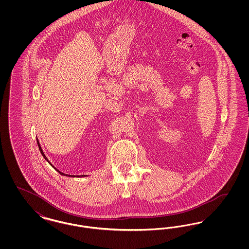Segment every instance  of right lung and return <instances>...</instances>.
Masks as SVG:
<instances>
[{"instance_id":"right-lung-1","label":"right lung","mask_w":249,"mask_h":249,"mask_svg":"<svg viewBox=\"0 0 249 249\" xmlns=\"http://www.w3.org/2000/svg\"><path fill=\"white\" fill-rule=\"evenodd\" d=\"M37 143H38V147H39V150H40V152H41V154L43 155V157L47 160L48 161V159H47V157H46V155L44 154V152H43V150H42V147H41V145H40V143H39V141H38V139H37ZM49 162V161H48ZM50 163V162H49ZM52 165V164H51ZM83 177V176H82Z\"/></svg>"}]
</instances>
